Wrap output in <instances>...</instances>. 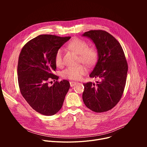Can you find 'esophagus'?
Segmentation results:
<instances>
[{
	"instance_id": "esophagus-1",
	"label": "esophagus",
	"mask_w": 147,
	"mask_h": 147,
	"mask_svg": "<svg viewBox=\"0 0 147 147\" xmlns=\"http://www.w3.org/2000/svg\"><path fill=\"white\" fill-rule=\"evenodd\" d=\"M76 84H77V82H74V81H70V84L71 87H72L74 86L75 85H76Z\"/></svg>"
}]
</instances>
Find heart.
<instances>
[{"label":"heart","mask_w":147,"mask_h":147,"mask_svg":"<svg viewBox=\"0 0 147 147\" xmlns=\"http://www.w3.org/2000/svg\"><path fill=\"white\" fill-rule=\"evenodd\" d=\"M67 47L71 50L79 55V61L87 66H94L98 59V52L93 47H88L87 42L79 38H74L68 44ZM55 63L57 67L63 65V49L59 48L55 55ZM88 72L87 67L84 65L76 67H68L61 73L62 77L70 80H80Z\"/></svg>","instance_id":"obj_1"}]
</instances>
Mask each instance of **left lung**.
<instances>
[{
	"mask_svg": "<svg viewBox=\"0 0 147 147\" xmlns=\"http://www.w3.org/2000/svg\"><path fill=\"white\" fill-rule=\"evenodd\" d=\"M83 36L90 38L96 45L98 60L90 74L99 78L96 84H84L82 99L91 111L100 113L114 108L120 100L126 82L128 65L123 48L117 39L103 30H90Z\"/></svg>",
	"mask_w": 147,
	"mask_h": 147,
	"instance_id": "obj_1",
	"label": "left lung"
}]
</instances>
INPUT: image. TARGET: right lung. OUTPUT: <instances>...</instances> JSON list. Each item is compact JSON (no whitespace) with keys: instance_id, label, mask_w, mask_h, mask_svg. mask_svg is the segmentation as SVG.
<instances>
[{"instance_id":"obj_1","label":"right lung","mask_w":147,"mask_h":147,"mask_svg":"<svg viewBox=\"0 0 147 147\" xmlns=\"http://www.w3.org/2000/svg\"><path fill=\"white\" fill-rule=\"evenodd\" d=\"M53 35H40L24 45L19 55L17 75L21 94L38 113L52 116L61 108L70 85L67 80L58 81L56 70V51L70 39ZM55 82L51 86L49 80Z\"/></svg>"}]
</instances>
